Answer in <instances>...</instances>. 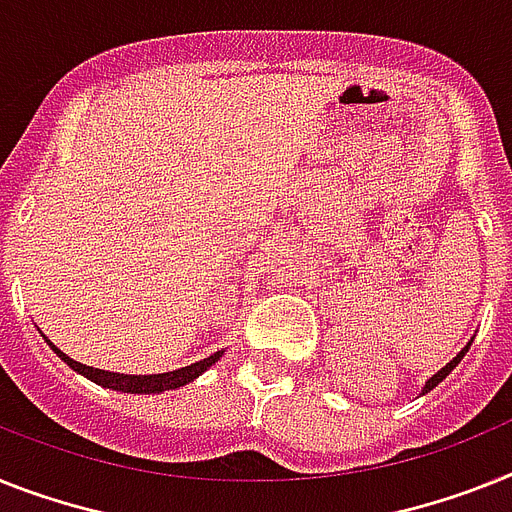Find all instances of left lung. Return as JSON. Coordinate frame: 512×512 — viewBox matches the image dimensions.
Returning a JSON list of instances; mask_svg holds the SVG:
<instances>
[{
    "label": "left lung",
    "mask_w": 512,
    "mask_h": 512,
    "mask_svg": "<svg viewBox=\"0 0 512 512\" xmlns=\"http://www.w3.org/2000/svg\"><path fill=\"white\" fill-rule=\"evenodd\" d=\"M468 346H471V341H468V343H466V346H463V349H461V351H458V354H455V356H453V359H450V362H448V364H445V367H442V369H440V372H437V375H432V377H429V380H427V382H424V390H422V395H424V393H429V390H432V388H437V385H440V382H442V380H445V377H448V375H450V372H453V367H455V364L461 362L463 356H466Z\"/></svg>",
    "instance_id": "obj_1"
}]
</instances>
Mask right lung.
Here are the masks:
<instances>
[{"mask_svg": "<svg viewBox=\"0 0 512 512\" xmlns=\"http://www.w3.org/2000/svg\"><path fill=\"white\" fill-rule=\"evenodd\" d=\"M46 343L51 346V351L67 362V367H72L75 372H80L83 377H88L90 382H96L101 388H111V390H122V393H163V390H174V388H182L187 382L197 380V377L203 375L205 369L213 367V364L221 359L223 351H216V354H210L208 359L203 362H195L190 367H182V369H174V372H163V375H119V372H106V369H96V367H85V364L75 362L70 356L59 351L54 343L46 338Z\"/></svg>", "mask_w": 512, "mask_h": 512, "instance_id": "add662e5", "label": "right lung"}]
</instances>
